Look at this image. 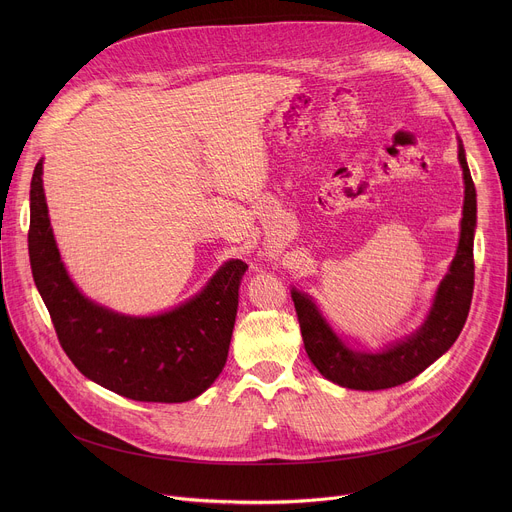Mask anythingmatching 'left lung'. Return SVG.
Returning <instances> with one entry per match:
<instances>
[{
	"label": "left lung",
	"mask_w": 512,
	"mask_h": 512,
	"mask_svg": "<svg viewBox=\"0 0 512 512\" xmlns=\"http://www.w3.org/2000/svg\"><path fill=\"white\" fill-rule=\"evenodd\" d=\"M460 166L464 172V216L458 253L450 273L437 287V294L425 324L407 340L381 352H354L346 348L320 316L316 304L291 289L306 352L314 367L332 383L358 389L381 391L403 385L423 373L460 336L474 291V227H476V188L460 143Z\"/></svg>",
	"instance_id": "8db88e82"
}]
</instances>
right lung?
<instances>
[{
    "mask_svg": "<svg viewBox=\"0 0 512 512\" xmlns=\"http://www.w3.org/2000/svg\"><path fill=\"white\" fill-rule=\"evenodd\" d=\"M28 251L58 342L87 379L133 401L184 403L223 373L245 261H227L196 298L162 316L109 312L81 294L60 261L42 188V160L30 184Z\"/></svg>",
    "mask_w": 512,
    "mask_h": 512,
    "instance_id": "add662e5",
    "label": "right lung"
}]
</instances>
